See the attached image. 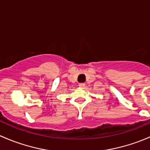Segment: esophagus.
Here are the masks:
<instances>
[{"label":"esophagus","mask_w":150,"mask_h":150,"mask_svg":"<svg viewBox=\"0 0 150 150\" xmlns=\"http://www.w3.org/2000/svg\"><path fill=\"white\" fill-rule=\"evenodd\" d=\"M79 86L80 87L83 88V87H84V86H85V84H84V83H80V84H79Z\"/></svg>","instance_id":"34e87169"}]
</instances>
